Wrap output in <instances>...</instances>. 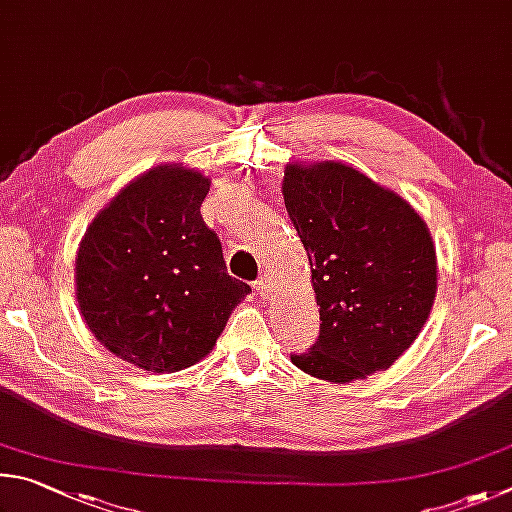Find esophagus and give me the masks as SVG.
Returning a JSON list of instances; mask_svg holds the SVG:
<instances>
[{
	"instance_id": "1",
	"label": "esophagus",
	"mask_w": 512,
	"mask_h": 512,
	"mask_svg": "<svg viewBox=\"0 0 512 512\" xmlns=\"http://www.w3.org/2000/svg\"><path fill=\"white\" fill-rule=\"evenodd\" d=\"M254 288H256V292H258V294H261V297H267V294H270V288H272V279H270V274H263L261 279L254 281Z\"/></svg>"
}]
</instances>
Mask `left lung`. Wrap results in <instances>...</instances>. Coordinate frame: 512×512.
Returning <instances> with one entry per match:
<instances>
[{
  "label": "left lung",
  "mask_w": 512,
  "mask_h": 512,
  "mask_svg": "<svg viewBox=\"0 0 512 512\" xmlns=\"http://www.w3.org/2000/svg\"><path fill=\"white\" fill-rule=\"evenodd\" d=\"M285 209L308 251L319 339L292 362L315 378L351 382L398 360L436 297L427 224L389 188L346 164H290Z\"/></svg>",
  "instance_id": "obj_1"
}]
</instances>
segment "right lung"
I'll return each instance as SVG.
<instances>
[{
  "label": "right lung",
  "instance_id": "1",
  "mask_svg": "<svg viewBox=\"0 0 512 512\" xmlns=\"http://www.w3.org/2000/svg\"><path fill=\"white\" fill-rule=\"evenodd\" d=\"M209 177L159 166L134 179L89 224L76 258V299L92 335L152 373L200 362L251 292L227 274L200 206Z\"/></svg>",
  "mask_w": 512,
  "mask_h": 512
}]
</instances>
